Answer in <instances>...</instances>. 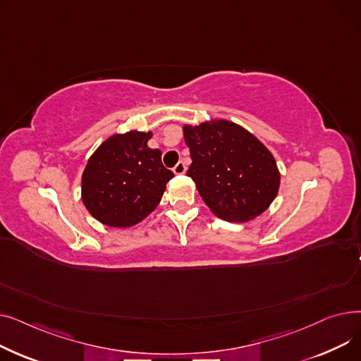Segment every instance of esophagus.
I'll use <instances>...</instances> for the list:
<instances>
[{
    "instance_id": "34e87169",
    "label": "esophagus",
    "mask_w": 361,
    "mask_h": 361,
    "mask_svg": "<svg viewBox=\"0 0 361 361\" xmlns=\"http://www.w3.org/2000/svg\"><path fill=\"white\" fill-rule=\"evenodd\" d=\"M173 171H174L176 176H183V174L185 173V165H184V162L180 161V162L173 168Z\"/></svg>"
}]
</instances>
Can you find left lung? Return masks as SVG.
Returning <instances> with one entry per match:
<instances>
[{"mask_svg":"<svg viewBox=\"0 0 361 361\" xmlns=\"http://www.w3.org/2000/svg\"><path fill=\"white\" fill-rule=\"evenodd\" d=\"M183 136L193 161L187 176L214 215L241 224L268 209L281 174L271 150L249 130L214 118L184 124Z\"/></svg>","mask_w":361,"mask_h":361,"instance_id":"obj_1","label":"left lung"}]
</instances>
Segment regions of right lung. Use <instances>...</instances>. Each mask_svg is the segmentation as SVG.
<instances>
[{"mask_svg": "<svg viewBox=\"0 0 361 361\" xmlns=\"http://www.w3.org/2000/svg\"><path fill=\"white\" fill-rule=\"evenodd\" d=\"M152 131L130 130L105 139L82 174V202L87 212L112 228H128L157 209L174 177L150 149Z\"/></svg>", "mask_w": 361, "mask_h": 361, "instance_id": "add662e5", "label": "right lung"}]
</instances>
